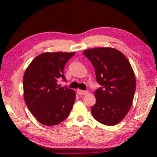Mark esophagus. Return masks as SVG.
Returning a JSON list of instances; mask_svg holds the SVG:
<instances>
[{"label":"esophagus","mask_w":157,"mask_h":157,"mask_svg":"<svg viewBox=\"0 0 157 157\" xmlns=\"http://www.w3.org/2000/svg\"><path fill=\"white\" fill-rule=\"evenodd\" d=\"M77 93H78L79 95H86V94H88V91H82V90L78 89V90H77Z\"/></svg>","instance_id":"34e87169"}]
</instances>
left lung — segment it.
<instances>
[{
    "instance_id": "left-lung-1",
    "label": "left lung",
    "mask_w": 157,
    "mask_h": 157,
    "mask_svg": "<svg viewBox=\"0 0 157 157\" xmlns=\"http://www.w3.org/2000/svg\"><path fill=\"white\" fill-rule=\"evenodd\" d=\"M95 68L101 87L95 91L96 102L91 107L94 118L113 126L123 120L132 107L136 90V77L127 57L113 48L84 50Z\"/></svg>"
}]
</instances>
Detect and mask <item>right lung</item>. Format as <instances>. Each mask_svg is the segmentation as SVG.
Listing matches in <instances>:
<instances>
[{"mask_svg": "<svg viewBox=\"0 0 157 157\" xmlns=\"http://www.w3.org/2000/svg\"><path fill=\"white\" fill-rule=\"evenodd\" d=\"M74 55L75 52L42 53L32 61L25 71V102L36 120L44 125L59 124L72 109L75 91L61 87L57 82L60 78L66 81L63 68Z\"/></svg>", "mask_w": 157, "mask_h": 157, "instance_id": "obj_1", "label": "right lung"}]
</instances>
